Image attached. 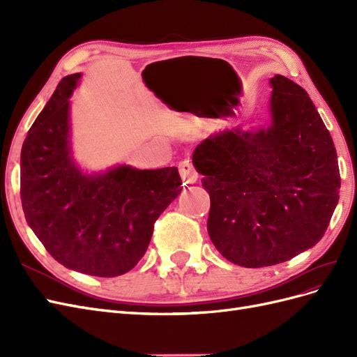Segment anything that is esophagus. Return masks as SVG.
<instances>
[{"mask_svg": "<svg viewBox=\"0 0 357 357\" xmlns=\"http://www.w3.org/2000/svg\"><path fill=\"white\" fill-rule=\"evenodd\" d=\"M180 176L185 183H195L198 180V171L190 160H183L178 165Z\"/></svg>", "mask_w": 357, "mask_h": 357, "instance_id": "obj_1", "label": "esophagus"}]
</instances>
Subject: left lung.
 I'll use <instances>...</instances> for the list:
<instances>
[{"mask_svg":"<svg viewBox=\"0 0 357 357\" xmlns=\"http://www.w3.org/2000/svg\"><path fill=\"white\" fill-rule=\"evenodd\" d=\"M269 82L273 125L211 135L192 159L210 193V238L245 268L282 264L317 244L340 199L337 150L307 91L284 75Z\"/></svg>","mask_w":357,"mask_h":357,"instance_id":"left-lung-1","label":"left lung"}]
</instances>
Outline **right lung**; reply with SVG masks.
Returning a JSON list of instances; mask_svg holds the SVG:
<instances>
[{"label": "right lung", "mask_w": 357, "mask_h": 357, "mask_svg": "<svg viewBox=\"0 0 357 357\" xmlns=\"http://www.w3.org/2000/svg\"><path fill=\"white\" fill-rule=\"evenodd\" d=\"M80 74L63 77L29 128L20 152L25 219L50 256L74 271L116 277L147 250L155 222L181 192L174 167H119L88 176L68 149V98Z\"/></svg>", "instance_id": "add662e5"}]
</instances>
